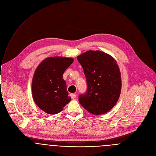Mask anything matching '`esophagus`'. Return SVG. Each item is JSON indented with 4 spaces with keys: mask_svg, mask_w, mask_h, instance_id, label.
Masks as SVG:
<instances>
[{
    "mask_svg": "<svg viewBox=\"0 0 156 156\" xmlns=\"http://www.w3.org/2000/svg\"><path fill=\"white\" fill-rule=\"evenodd\" d=\"M70 96H71V98L72 99H75L76 98V95L75 94H74V93H72V94H70Z\"/></svg>",
    "mask_w": 156,
    "mask_h": 156,
    "instance_id": "1",
    "label": "esophagus"
}]
</instances>
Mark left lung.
<instances>
[{"label": "left lung", "mask_w": 156, "mask_h": 156, "mask_svg": "<svg viewBox=\"0 0 156 156\" xmlns=\"http://www.w3.org/2000/svg\"><path fill=\"white\" fill-rule=\"evenodd\" d=\"M86 77L87 91L79 96L80 104L89 112L101 115L117 102L122 88L116 60L101 51H88L77 57Z\"/></svg>", "instance_id": "left-lung-1"}]
</instances>
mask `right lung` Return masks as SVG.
Segmentation results:
<instances>
[{"label":"right lung","instance_id":"1","mask_svg":"<svg viewBox=\"0 0 156 156\" xmlns=\"http://www.w3.org/2000/svg\"><path fill=\"white\" fill-rule=\"evenodd\" d=\"M73 62V58L51 57L41 62L36 69L31 85L33 98L46 113H59L70 101L63 74Z\"/></svg>","mask_w":156,"mask_h":156}]
</instances>
